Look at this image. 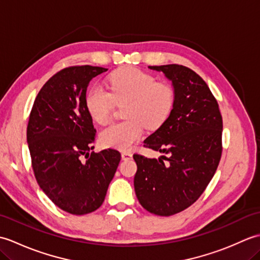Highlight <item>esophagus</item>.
Returning <instances> with one entry per match:
<instances>
[{
    "mask_svg": "<svg viewBox=\"0 0 260 260\" xmlns=\"http://www.w3.org/2000/svg\"><path fill=\"white\" fill-rule=\"evenodd\" d=\"M132 156H133V154L128 152V151H125V152L121 153V158L125 159V161H128V159L132 158Z\"/></svg>",
    "mask_w": 260,
    "mask_h": 260,
    "instance_id": "1",
    "label": "esophagus"
}]
</instances>
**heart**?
I'll list each match as a JSON object with an SVG mask.
<instances>
[{"label": "heart", "mask_w": 260, "mask_h": 260, "mask_svg": "<svg viewBox=\"0 0 260 260\" xmlns=\"http://www.w3.org/2000/svg\"><path fill=\"white\" fill-rule=\"evenodd\" d=\"M109 92L101 86L87 91V112L96 123L105 125L113 117L116 105L126 103V120L109 125L102 131L101 143L106 147L127 150L141 139L143 128L155 131L170 117L175 103L174 88L156 81L153 75L139 68L126 67L108 78Z\"/></svg>", "instance_id": "1"}]
</instances>
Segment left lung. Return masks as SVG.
Returning <instances> with one entry per match:
<instances>
[{"instance_id": "8db88e82", "label": "left lung", "mask_w": 260, "mask_h": 260, "mask_svg": "<svg viewBox=\"0 0 260 260\" xmlns=\"http://www.w3.org/2000/svg\"><path fill=\"white\" fill-rule=\"evenodd\" d=\"M172 81L175 103L165 123L144 141L158 159L134 154L136 197L148 212L169 217L183 211L206 190L222 153V116L200 76L181 64L150 66Z\"/></svg>"}]
</instances>
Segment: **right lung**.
Returning a JSON list of instances; mask_svg holds the SVG:
<instances>
[{"label": "right lung", "mask_w": 260, "mask_h": 260, "mask_svg": "<svg viewBox=\"0 0 260 260\" xmlns=\"http://www.w3.org/2000/svg\"><path fill=\"white\" fill-rule=\"evenodd\" d=\"M108 69L73 66L39 91L26 127L36 180L63 211L81 215L102 206L120 161L113 148L91 152L96 139L85 97L89 81Z\"/></svg>", "instance_id": "obj_1"}]
</instances>
